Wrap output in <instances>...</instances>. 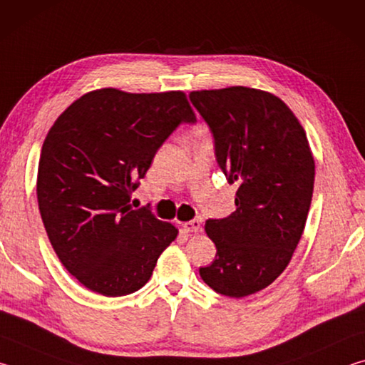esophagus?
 I'll use <instances>...</instances> for the list:
<instances>
[{
    "label": "esophagus",
    "mask_w": 365,
    "mask_h": 365,
    "mask_svg": "<svg viewBox=\"0 0 365 365\" xmlns=\"http://www.w3.org/2000/svg\"><path fill=\"white\" fill-rule=\"evenodd\" d=\"M183 230L188 232V233H196L201 230V220L200 219H193V220H188V222H183L182 224Z\"/></svg>",
    "instance_id": "obj_1"
}]
</instances>
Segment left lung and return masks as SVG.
<instances>
[{
	"label": "left lung",
	"instance_id": "8db88e82",
	"mask_svg": "<svg viewBox=\"0 0 365 365\" xmlns=\"http://www.w3.org/2000/svg\"><path fill=\"white\" fill-rule=\"evenodd\" d=\"M214 135L215 158L237 183V211L206 220L217 255L200 269L214 292L243 298L269 287L292 261L311 207L312 151L279 96L250 86L191 91Z\"/></svg>",
	"mask_w": 365,
	"mask_h": 365
}]
</instances>
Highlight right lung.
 Listing matches in <instances>:
<instances>
[{
    "label": "right lung",
    "instance_id": "add662e5",
    "mask_svg": "<svg viewBox=\"0 0 365 365\" xmlns=\"http://www.w3.org/2000/svg\"><path fill=\"white\" fill-rule=\"evenodd\" d=\"M196 115L183 91L93 90L73 101L43 141L36 197L59 261L91 292L123 296L150 280L178 235L130 197L159 146Z\"/></svg>",
    "mask_w": 365,
    "mask_h": 365
}]
</instances>
